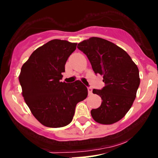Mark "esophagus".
Masks as SVG:
<instances>
[{
	"label": "esophagus",
	"instance_id": "obj_1",
	"mask_svg": "<svg viewBox=\"0 0 158 158\" xmlns=\"http://www.w3.org/2000/svg\"><path fill=\"white\" fill-rule=\"evenodd\" d=\"M88 93L89 95H91L92 93H93V89H92L91 87H88Z\"/></svg>",
	"mask_w": 158,
	"mask_h": 158
}]
</instances>
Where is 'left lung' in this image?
<instances>
[{
  "label": "left lung",
  "mask_w": 158,
  "mask_h": 158,
  "mask_svg": "<svg viewBox=\"0 0 158 158\" xmlns=\"http://www.w3.org/2000/svg\"><path fill=\"white\" fill-rule=\"evenodd\" d=\"M77 48L91 63L95 74L103 76L105 86L93 89L102 102L91 110L95 121L112 124L121 120L132 106L140 85L139 69L123 49L103 38H93L78 44Z\"/></svg>",
  "instance_id": "left-lung-1"
}]
</instances>
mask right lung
<instances>
[{"label":"right lung","instance_id":"right-lung-1","mask_svg":"<svg viewBox=\"0 0 158 158\" xmlns=\"http://www.w3.org/2000/svg\"><path fill=\"white\" fill-rule=\"evenodd\" d=\"M76 43L54 39L33 52L22 65L19 82L24 101L44 126L62 127L69 124L76 104L87 97L86 86L79 80L61 82L62 73Z\"/></svg>","mask_w":158,"mask_h":158}]
</instances>
